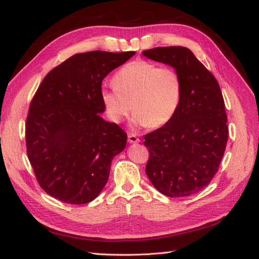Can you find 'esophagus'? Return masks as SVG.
Masks as SVG:
<instances>
[{
	"label": "esophagus",
	"instance_id": "1",
	"mask_svg": "<svg viewBox=\"0 0 259 259\" xmlns=\"http://www.w3.org/2000/svg\"><path fill=\"white\" fill-rule=\"evenodd\" d=\"M128 141L130 142V144H138V142L140 141V139L137 137V135L135 134H129L128 135Z\"/></svg>",
	"mask_w": 259,
	"mask_h": 259
}]
</instances>
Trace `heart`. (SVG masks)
Returning <instances> with one entry per match:
<instances>
[{
    "mask_svg": "<svg viewBox=\"0 0 259 259\" xmlns=\"http://www.w3.org/2000/svg\"><path fill=\"white\" fill-rule=\"evenodd\" d=\"M113 85L101 91L102 103L113 122L122 121L133 109L136 125L159 128L174 117L181 98L177 71L146 60H136L121 68Z\"/></svg>",
    "mask_w": 259,
    "mask_h": 259,
    "instance_id": "1",
    "label": "heart"
}]
</instances>
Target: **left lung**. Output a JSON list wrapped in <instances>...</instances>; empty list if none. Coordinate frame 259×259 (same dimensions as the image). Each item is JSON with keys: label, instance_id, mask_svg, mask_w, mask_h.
<instances>
[{"label": "left lung", "instance_id": "obj_1", "mask_svg": "<svg viewBox=\"0 0 259 259\" xmlns=\"http://www.w3.org/2000/svg\"><path fill=\"white\" fill-rule=\"evenodd\" d=\"M168 64L181 81L177 111L168 122L145 136L149 149L146 174L168 197L197 194L218 171L228 140L225 102L216 78L185 47L153 48L142 52Z\"/></svg>", "mask_w": 259, "mask_h": 259}]
</instances>
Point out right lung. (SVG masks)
Listing matches in <instances>:
<instances>
[{
  "label": "right lung",
  "instance_id": "right-lung-1",
  "mask_svg": "<svg viewBox=\"0 0 259 259\" xmlns=\"http://www.w3.org/2000/svg\"><path fill=\"white\" fill-rule=\"evenodd\" d=\"M134 51L74 54L49 72L33 97L25 123L26 152L47 194L72 205L92 201L106 186L126 134L108 122L102 80Z\"/></svg>",
  "mask_w": 259,
  "mask_h": 259
}]
</instances>
